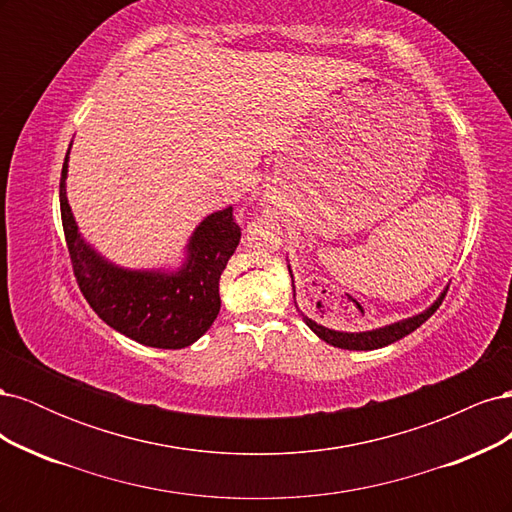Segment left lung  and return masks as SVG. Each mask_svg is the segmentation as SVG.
Returning a JSON list of instances; mask_svg holds the SVG:
<instances>
[{
    "label": "left lung",
    "mask_w": 512,
    "mask_h": 512,
    "mask_svg": "<svg viewBox=\"0 0 512 512\" xmlns=\"http://www.w3.org/2000/svg\"><path fill=\"white\" fill-rule=\"evenodd\" d=\"M444 297H446V290H444L442 297L427 309V312L418 314L414 318H408V320L389 324V327H384V329L365 331V333H339V331H331L327 327H320V324H316L312 318H307L305 314H301V316H303V320H305V324H307L309 329H312L320 339H324V342L335 346V348H344V350H376V348L389 346V344L397 342V339L406 337L412 331H416L442 305Z\"/></svg>",
    "instance_id": "obj_1"
}]
</instances>
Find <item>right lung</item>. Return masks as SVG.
Masks as SVG:
<instances>
[{
    "label": "right lung",
    "instance_id": "obj_1",
    "mask_svg": "<svg viewBox=\"0 0 512 512\" xmlns=\"http://www.w3.org/2000/svg\"><path fill=\"white\" fill-rule=\"evenodd\" d=\"M66 173L68 156L59 179L61 224L76 284L91 309L138 344L164 350L194 344L220 314V275L241 239L232 207L196 228L179 273L126 271L108 265L81 239L66 198Z\"/></svg>",
    "mask_w": 512,
    "mask_h": 512
}]
</instances>
